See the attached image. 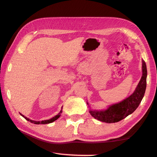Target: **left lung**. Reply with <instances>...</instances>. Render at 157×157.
Instances as JSON below:
<instances>
[{
    "mask_svg": "<svg viewBox=\"0 0 157 157\" xmlns=\"http://www.w3.org/2000/svg\"><path fill=\"white\" fill-rule=\"evenodd\" d=\"M147 69L145 61L142 60V76L134 93L121 102L110 105L105 110H92L90 113L95 119L106 123L121 121L136 110L142 101L146 88ZM88 105V103H87Z\"/></svg>",
    "mask_w": 157,
    "mask_h": 157,
    "instance_id": "left-lung-1",
    "label": "left lung"
}]
</instances>
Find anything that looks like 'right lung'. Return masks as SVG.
<instances>
[{"mask_svg":"<svg viewBox=\"0 0 157 157\" xmlns=\"http://www.w3.org/2000/svg\"><path fill=\"white\" fill-rule=\"evenodd\" d=\"M62 109H63V107H62ZM62 109L60 110V112L58 113V114L56 115V116H55L54 117H53V118H50V119H49V120H45V121H32V120H30V119H29V118H26V116H24V115H22L21 114V113H20V115L22 116V117H24V118H25L26 121H30V122H31V123H34V124H49V123H51V122H53L54 121H56V120L60 117V114H61V113H62Z\"/></svg>","mask_w":157,"mask_h":157,"instance_id":"right-lung-1","label":"right lung"}]
</instances>
